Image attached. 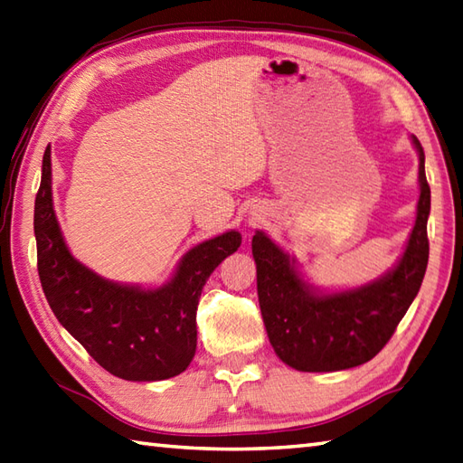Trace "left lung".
<instances>
[{
  "label": "left lung",
  "mask_w": 463,
  "mask_h": 463,
  "mask_svg": "<svg viewBox=\"0 0 463 463\" xmlns=\"http://www.w3.org/2000/svg\"><path fill=\"white\" fill-rule=\"evenodd\" d=\"M412 142L420 156L416 223L398 265L380 279L348 291L318 293L263 232L253 235L267 336L277 356L295 371L335 373L368 363L383 351L418 295L430 253V186L424 148L416 137Z\"/></svg>",
  "instance_id": "1"
}]
</instances>
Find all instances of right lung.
<instances>
[{"label":"right lung","instance_id":"right-lung-1","mask_svg":"<svg viewBox=\"0 0 463 463\" xmlns=\"http://www.w3.org/2000/svg\"><path fill=\"white\" fill-rule=\"evenodd\" d=\"M33 230L37 271L51 311L95 361L118 378L152 383L184 373L196 354V311L205 281L241 235L225 232L184 255L158 289L102 279L67 250L51 196V148L43 154Z\"/></svg>","mask_w":463,"mask_h":463}]
</instances>
